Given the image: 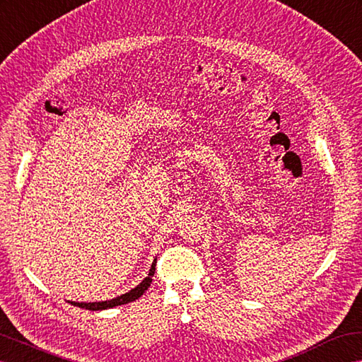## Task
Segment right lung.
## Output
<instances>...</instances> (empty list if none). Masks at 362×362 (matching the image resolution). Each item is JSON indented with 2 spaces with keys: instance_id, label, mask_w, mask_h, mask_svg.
<instances>
[{
  "instance_id": "add662e5",
  "label": "right lung",
  "mask_w": 362,
  "mask_h": 362,
  "mask_svg": "<svg viewBox=\"0 0 362 362\" xmlns=\"http://www.w3.org/2000/svg\"><path fill=\"white\" fill-rule=\"evenodd\" d=\"M156 260L151 264V269L148 272V275L144 278L142 283H139L134 289H132L129 292H125L122 295L116 296V298H111L107 301H95V303H78V301H69L70 304L76 305V308H82V309H87V310H105V309H111V308H116V305H122L127 303H132L134 300H137L139 296H142L144 292L150 287L151 281H153V275L156 272Z\"/></svg>"
}]
</instances>
